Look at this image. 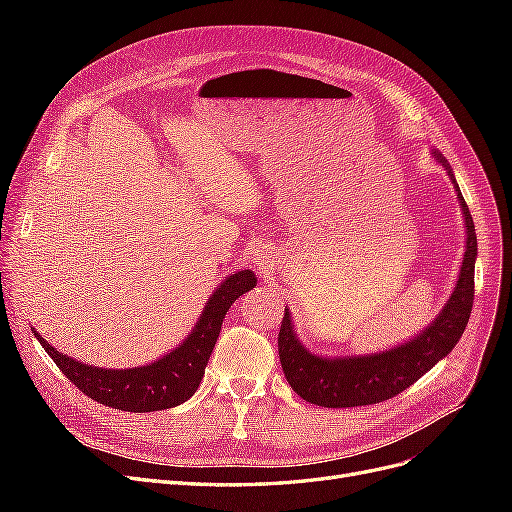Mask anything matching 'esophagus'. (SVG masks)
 Returning <instances> with one entry per match:
<instances>
[{
	"label": "esophagus",
	"instance_id": "1",
	"mask_svg": "<svg viewBox=\"0 0 512 512\" xmlns=\"http://www.w3.org/2000/svg\"><path fill=\"white\" fill-rule=\"evenodd\" d=\"M254 258H256V262H258V265H265V262H267V258H269V256H267V254H265V252H262V250H260V252H258V250H256V254H254Z\"/></svg>",
	"mask_w": 512,
	"mask_h": 512
}]
</instances>
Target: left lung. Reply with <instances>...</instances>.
Instances as JSON below:
<instances>
[{"mask_svg": "<svg viewBox=\"0 0 512 512\" xmlns=\"http://www.w3.org/2000/svg\"><path fill=\"white\" fill-rule=\"evenodd\" d=\"M436 158L446 166L455 183L468 230L466 256L461 262L455 292L442 309V314L429 324V329L410 339L408 344L380 354L354 356V359H324V356L305 350L292 331V320L286 309L280 337H277V350H280L282 369L290 389L309 404L324 408H354L391 399L427 374L442 356L455 348L459 337L466 331L474 303L476 232L470 209L459 192L451 166L442 156Z\"/></svg>", "mask_w": 512, "mask_h": 512, "instance_id": "8db88e82", "label": "left lung"}]
</instances>
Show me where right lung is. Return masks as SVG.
<instances>
[{
  "mask_svg": "<svg viewBox=\"0 0 512 512\" xmlns=\"http://www.w3.org/2000/svg\"><path fill=\"white\" fill-rule=\"evenodd\" d=\"M254 286L256 275L250 269L232 273L213 292L190 337L177 350L168 352L164 359L145 367L100 369L83 365L70 359V356L59 354L36 331L34 335L61 369V374L98 404L126 412L175 408L188 401L196 393L200 380H203L228 307Z\"/></svg>",
  "mask_w": 512,
  "mask_h": 512,
  "instance_id": "right-lung-1",
  "label": "right lung"
}]
</instances>
